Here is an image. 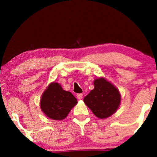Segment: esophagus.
Listing matches in <instances>:
<instances>
[{"label":"esophagus","instance_id":"esophagus-1","mask_svg":"<svg viewBox=\"0 0 157 157\" xmlns=\"http://www.w3.org/2000/svg\"><path fill=\"white\" fill-rule=\"evenodd\" d=\"M77 98H78L79 100H81L82 98H83V94H77Z\"/></svg>","mask_w":157,"mask_h":157}]
</instances>
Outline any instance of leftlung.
<instances>
[{
	"label": "left lung",
	"mask_w": 157,
	"mask_h": 157,
	"mask_svg": "<svg viewBox=\"0 0 157 157\" xmlns=\"http://www.w3.org/2000/svg\"><path fill=\"white\" fill-rule=\"evenodd\" d=\"M94 89L84 102L95 116L105 118L115 113L121 103V95L115 86L101 78L94 80Z\"/></svg>",
	"instance_id": "left-lung-1"
}]
</instances>
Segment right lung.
I'll return each mask as SVG.
<instances>
[{
  "instance_id": "obj_1",
  "label": "right lung",
  "mask_w": 157,
  "mask_h": 157,
  "mask_svg": "<svg viewBox=\"0 0 157 157\" xmlns=\"http://www.w3.org/2000/svg\"><path fill=\"white\" fill-rule=\"evenodd\" d=\"M78 100L71 92L63 90L57 83L50 84L42 95L41 109L46 116L53 120L64 119Z\"/></svg>"
}]
</instances>
